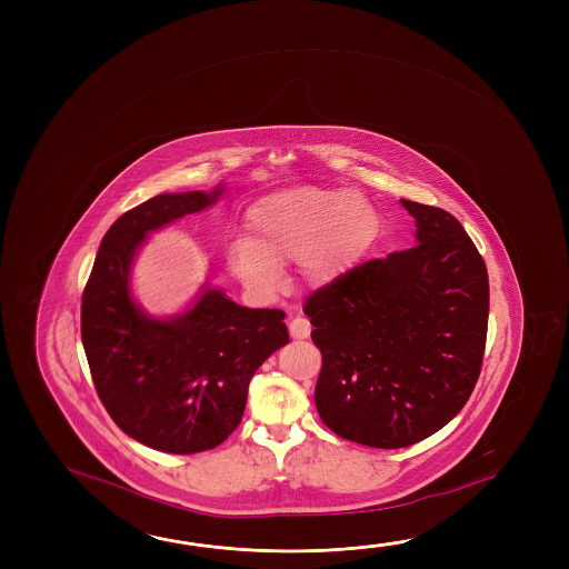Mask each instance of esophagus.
<instances>
[{"label": "esophagus", "instance_id": "obj_1", "mask_svg": "<svg viewBox=\"0 0 569 569\" xmlns=\"http://www.w3.org/2000/svg\"><path fill=\"white\" fill-rule=\"evenodd\" d=\"M309 333H311V323H309L306 317H293L289 321V336L293 337V339H308Z\"/></svg>", "mask_w": 569, "mask_h": 569}]
</instances>
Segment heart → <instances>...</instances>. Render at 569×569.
<instances>
[{
	"label": "heart",
	"instance_id": "obj_1",
	"mask_svg": "<svg viewBox=\"0 0 569 569\" xmlns=\"http://www.w3.org/2000/svg\"><path fill=\"white\" fill-rule=\"evenodd\" d=\"M246 236L226 240V266L243 286L273 293L281 266L298 261L303 280L326 288L353 271L379 236V216L361 194L296 187L253 200Z\"/></svg>",
	"mask_w": 569,
	"mask_h": 569
}]
</instances>
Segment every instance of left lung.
<instances>
[{"instance_id":"1","label":"left lung","mask_w":569,"mask_h":569,"mask_svg":"<svg viewBox=\"0 0 569 569\" xmlns=\"http://www.w3.org/2000/svg\"><path fill=\"white\" fill-rule=\"evenodd\" d=\"M417 246L365 261L303 311L323 355L316 407L337 437L410 447L475 391L488 329V271L457 218L401 200Z\"/></svg>"}]
</instances>
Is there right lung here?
Returning a JSON list of instances; mask_svg holds the SVG:
<instances>
[{"label": "right lung", "instance_id": "obj_1", "mask_svg": "<svg viewBox=\"0 0 569 569\" xmlns=\"http://www.w3.org/2000/svg\"><path fill=\"white\" fill-rule=\"evenodd\" d=\"M224 192L159 194L109 228L81 301V339L94 389L117 427L168 455L222 445L242 420L248 385L289 343L280 309L238 306L202 286L190 308L154 317L132 298V261L150 232L216 204Z\"/></svg>", "mask_w": 569, "mask_h": 569}]
</instances>
